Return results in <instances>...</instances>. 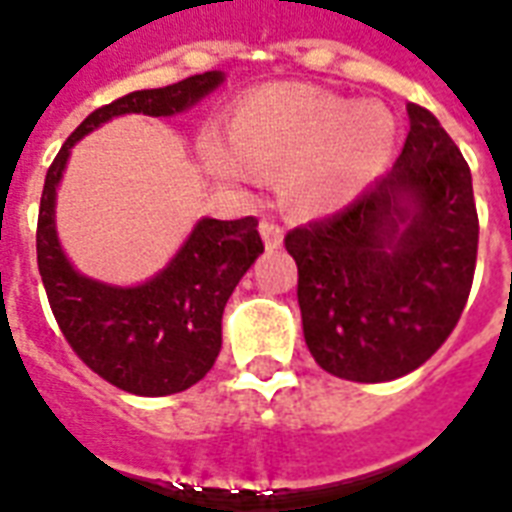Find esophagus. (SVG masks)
<instances>
[{"instance_id": "1", "label": "esophagus", "mask_w": 512, "mask_h": 512, "mask_svg": "<svg viewBox=\"0 0 512 512\" xmlns=\"http://www.w3.org/2000/svg\"><path fill=\"white\" fill-rule=\"evenodd\" d=\"M259 234H261V240H264V245H267V248H278L280 242H283V229H280L275 221H261Z\"/></svg>"}]
</instances>
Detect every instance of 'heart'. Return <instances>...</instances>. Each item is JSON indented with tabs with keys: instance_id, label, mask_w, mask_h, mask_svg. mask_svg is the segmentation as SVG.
<instances>
[{
	"instance_id": "obj_1",
	"label": "heart",
	"mask_w": 512,
	"mask_h": 512,
	"mask_svg": "<svg viewBox=\"0 0 512 512\" xmlns=\"http://www.w3.org/2000/svg\"><path fill=\"white\" fill-rule=\"evenodd\" d=\"M397 140V115L383 102H353L310 83H270L237 99L229 137L207 134L199 156L224 186L278 178L286 207L326 215L383 175Z\"/></svg>"
}]
</instances>
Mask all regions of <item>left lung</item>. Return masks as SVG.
Instances as JSON below:
<instances>
[{"label": "left lung", "instance_id": "8db88e82", "mask_svg": "<svg viewBox=\"0 0 512 512\" xmlns=\"http://www.w3.org/2000/svg\"><path fill=\"white\" fill-rule=\"evenodd\" d=\"M397 164L343 213L288 232L305 343L356 383L418 370L467 305L478 213L467 161L429 110L407 105Z\"/></svg>", "mask_w": 512, "mask_h": 512}]
</instances>
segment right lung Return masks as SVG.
<instances>
[{"label":"right lung","instance_id":"1","mask_svg":"<svg viewBox=\"0 0 512 512\" xmlns=\"http://www.w3.org/2000/svg\"><path fill=\"white\" fill-rule=\"evenodd\" d=\"M221 69L164 88H142L88 115L53 159L40 199L37 267L72 351L107 383L137 397L186 391L213 370L221 351V318L240 278L264 253L259 221L199 218L175 256L134 286H115L75 270L56 229V197L72 148L121 115L188 113L224 86Z\"/></svg>","mask_w":512,"mask_h":512}]
</instances>
